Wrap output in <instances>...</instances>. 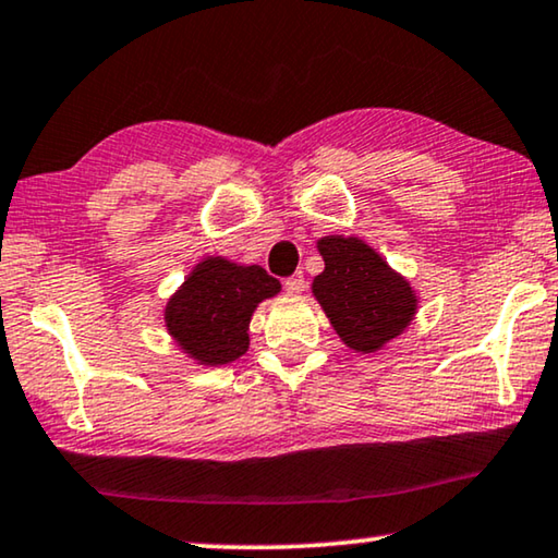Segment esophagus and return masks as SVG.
Returning a JSON list of instances; mask_svg holds the SVG:
<instances>
[{
	"label": "esophagus",
	"mask_w": 558,
	"mask_h": 558,
	"mask_svg": "<svg viewBox=\"0 0 558 558\" xmlns=\"http://www.w3.org/2000/svg\"><path fill=\"white\" fill-rule=\"evenodd\" d=\"M282 286H286V293L288 295H301L303 288H305V278L303 276H293V278H288L286 282H282Z\"/></svg>",
	"instance_id": "esophagus-1"
}]
</instances>
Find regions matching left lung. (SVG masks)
Masks as SVG:
<instances>
[{
  "label": "left lung",
  "mask_w": 558,
  "mask_h": 558,
  "mask_svg": "<svg viewBox=\"0 0 558 558\" xmlns=\"http://www.w3.org/2000/svg\"><path fill=\"white\" fill-rule=\"evenodd\" d=\"M326 270L313 280V295L338 338L355 353H376L411 326L418 295L361 238L318 240Z\"/></svg>",
  "instance_id": "1"
}]
</instances>
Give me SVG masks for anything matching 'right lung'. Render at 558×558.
<instances>
[{
	"instance_id": "obj_1",
	"label": "right lung",
	"mask_w": 558,
	"mask_h": 558,
	"mask_svg": "<svg viewBox=\"0 0 558 558\" xmlns=\"http://www.w3.org/2000/svg\"><path fill=\"white\" fill-rule=\"evenodd\" d=\"M278 293L280 282L260 265L207 255L170 295L165 328L187 359L199 365H226L251 345L255 307Z\"/></svg>"
}]
</instances>
